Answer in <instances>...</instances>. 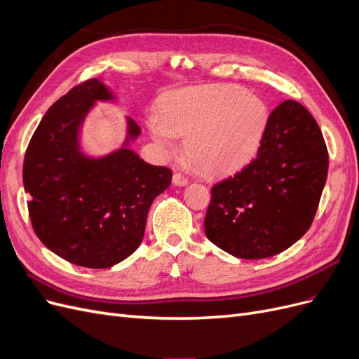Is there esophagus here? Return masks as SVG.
Wrapping results in <instances>:
<instances>
[{
  "label": "esophagus",
  "instance_id": "34e87169",
  "mask_svg": "<svg viewBox=\"0 0 359 359\" xmlns=\"http://www.w3.org/2000/svg\"><path fill=\"white\" fill-rule=\"evenodd\" d=\"M172 181L175 186H186V184L189 182V178L186 175H182L181 172H175L172 177Z\"/></svg>",
  "mask_w": 359,
  "mask_h": 359
}]
</instances>
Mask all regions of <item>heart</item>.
Wrapping results in <instances>:
<instances>
[{
	"label": "heart",
	"instance_id": "obj_1",
	"mask_svg": "<svg viewBox=\"0 0 359 359\" xmlns=\"http://www.w3.org/2000/svg\"><path fill=\"white\" fill-rule=\"evenodd\" d=\"M268 121L262 99L236 85H208L170 91L161 97L151 135L168 151L175 136L186 137V154L208 173L243 168L255 156Z\"/></svg>",
	"mask_w": 359,
	"mask_h": 359
}]
</instances>
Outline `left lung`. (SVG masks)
<instances>
[{
    "mask_svg": "<svg viewBox=\"0 0 359 359\" xmlns=\"http://www.w3.org/2000/svg\"><path fill=\"white\" fill-rule=\"evenodd\" d=\"M328 175V149L316 119L295 100L269 114L256 157L211 189L208 240L241 259L285 252L316 215Z\"/></svg>",
    "mask_w": 359,
    "mask_h": 359,
    "instance_id": "1",
    "label": "left lung"
}]
</instances>
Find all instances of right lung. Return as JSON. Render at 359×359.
<instances>
[{
    "label": "right lung",
    "instance_id": "obj_1",
    "mask_svg": "<svg viewBox=\"0 0 359 359\" xmlns=\"http://www.w3.org/2000/svg\"><path fill=\"white\" fill-rule=\"evenodd\" d=\"M112 94L88 79L53 103L32 135L24 158L28 214L39 240L70 264L109 268L142 243L149 206L172 180L128 148L86 158L78 132L94 100ZM140 133L128 119V137Z\"/></svg>",
    "mask_w": 359,
    "mask_h": 359
}]
</instances>
